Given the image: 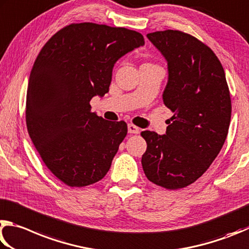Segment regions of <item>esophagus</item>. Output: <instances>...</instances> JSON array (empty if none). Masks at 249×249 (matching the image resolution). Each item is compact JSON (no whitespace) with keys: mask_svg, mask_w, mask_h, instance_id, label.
I'll return each instance as SVG.
<instances>
[{"mask_svg":"<svg viewBox=\"0 0 249 249\" xmlns=\"http://www.w3.org/2000/svg\"><path fill=\"white\" fill-rule=\"evenodd\" d=\"M128 131H129V133H131V134H138L139 132H140V129H139L137 125H134L132 124H128Z\"/></svg>","mask_w":249,"mask_h":249,"instance_id":"esophagus-1","label":"esophagus"}]
</instances>
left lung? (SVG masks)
<instances>
[{
	"mask_svg": "<svg viewBox=\"0 0 249 249\" xmlns=\"http://www.w3.org/2000/svg\"><path fill=\"white\" fill-rule=\"evenodd\" d=\"M167 61L163 102L174 112L166 133L142 131L147 179L175 190L193 184L210 167L229 132L231 97L220 60L210 48L179 30L147 34Z\"/></svg>",
	"mask_w": 249,
	"mask_h": 249,
	"instance_id": "8db88e82",
	"label": "left lung"
}]
</instances>
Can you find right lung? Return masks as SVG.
<instances>
[{
  "label": "right lung",
  "instance_id": "obj_1",
  "mask_svg": "<svg viewBox=\"0 0 249 249\" xmlns=\"http://www.w3.org/2000/svg\"><path fill=\"white\" fill-rule=\"evenodd\" d=\"M143 45L134 30L81 23L59 30L39 52L29 76L26 124L43 163L65 185L95 184L110 168L127 124L98 117L89 102L108 93L117 61Z\"/></svg>",
  "mask_w": 249,
  "mask_h": 249
}]
</instances>
